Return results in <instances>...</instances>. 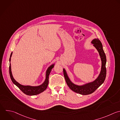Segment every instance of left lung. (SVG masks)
I'll return each mask as SVG.
<instances>
[{
  "instance_id": "8db88e82",
  "label": "left lung",
  "mask_w": 120,
  "mask_h": 120,
  "mask_svg": "<svg viewBox=\"0 0 120 120\" xmlns=\"http://www.w3.org/2000/svg\"><path fill=\"white\" fill-rule=\"evenodd\" d=\"M91 43L98 51L101 61V70L98 76L95 80L82 85L75 84L70 80L66 70L63 68L65 79L70 89L76 93L83 95L90 94L94 92L104 82L106 74L105 68L106 59L101 42L98 38H94L91 41Z\"/></svg>"
}]
</instances>
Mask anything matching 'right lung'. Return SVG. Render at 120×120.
I'll return each instance as SVG.
<instances>
[{
  "label": "right lung",
  "instance_id": "add662e5",
  "mask_svg": "<svg viewBox=\"0 0 120 120\" xmlns=\"http://www.w3.org/2000/svg\"><path fill=\"white\" fill-rule=\"evenodd\" d=\"M13 54V52L11 53L10 59H9V74L10 76L11 79L14 84H15L16 86H17L24 93L27 95L29 96H33V95H36L38 94H39L41 93V92H43L44 91H45L48 85L49 82V75L51 73V71L52 68H53L54 66L55 65V63H53L52 65H51L47 69L46 72H45V79L44 82L38 86H31V85H22L20 83H19L18 82H17L14 78L12 71H11V57Z\"/></svg>",
  "mask_w": 120,
  "mask_h": 120
}]
</instances>
